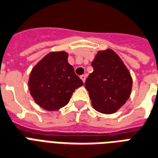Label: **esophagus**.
<instances>
[{"mask_svg": "<svg viewBox=\"0 0 158 158\" xmlns=\"http://www.w3.org/2000/svg\"><path fill=\"white\" fill-rule=\"evenodd\" d=\"M80 77H81V79L82 80V81H83V83H84V82L86 81V75H81Z\"/></svg>", "mask_w": 158, "mask_h": 158, "instance_id": "34e87169", "label": "esophagus"}]
</instances>
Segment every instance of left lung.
Here are the masks:
<instances>
[{"label":"left lung","instance_id":"left-lung-1","mask_svg":"<svg viewBox=\"0 0 158 158\" xmlns=\"http://www.w3.org/2000/svg\"><path fill=\"white\" fill-rule=\"evenodd\" d=\"M93 72L85 82L92 105L103 114H112L128 100L132 78L123 60L111 49L99 51L92 61Z\"/></svg>","mask_w":158,"mask_h":158}]
</instances>
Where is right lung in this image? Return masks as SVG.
Wrapping results in <instances>:
<instances>
[{"instance_id":"right-lung-1","label":"right lung","mask_w":158,"mask_h":158,"mask_svg":"<svg viewBox=\"0 0 158 158\" xmlns=\"http://www.w3.org/2000/svg\"><path fill=\"white\" fill-rule=\"evenodd\" d=\"M66 52H52L31 70L28 81L30 93L36 104L56 111L69 102L75 90L83 85L67 61Z\"/></svg>"}]
</instances>
